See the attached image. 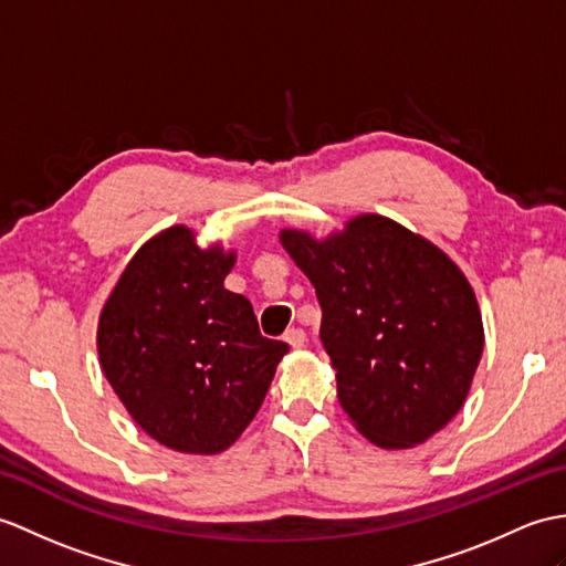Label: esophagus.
Listing matches in <instances>:
<instances>
[{"instance_id":"1","label":"esophagus","mask_w":566,"mask_h":566,"mask_svg":"<svg viewBox=\"0 0 566 566\" xmlns=\"http://www.w3.org/2000/svg\"><path fill=\"white\" fill-rule=\"evenodd\" d=\"M284 339L292 347H304L306 345V331H304V327H289V331L284 333Z\"/></svg>"}]
</instances>
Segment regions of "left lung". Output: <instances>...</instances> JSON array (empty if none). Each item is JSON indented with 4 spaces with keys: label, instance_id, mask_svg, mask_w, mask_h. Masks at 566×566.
I'll return each mask as SVG.
<instances>
[{
    "label": "left lung",
    "instance_id": "1",
    "mask_svg": "<svg viewBox=\"0 0 566 566\" xmlns=\"http://www.w3.org/2000/svg\"><path fill=\"white\" fill-rule=\"evenodd\" d=\"M280 239L315 286L337 398L364 437L407 449L449 424L484 347L478 298L451 258L378 214L325 241Z\"/></svg>",
    "mask_w": 566,
    "mask_h": 566
}]
</instances>
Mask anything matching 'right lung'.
I'll return each instance as SVG.
<instances>
[{"label":"right lung","instance_id":"1","mask_svg":"<svg viewBox=\"0 0 566 566\" xmlns=\"http://www.w3.org/2000/svg\"><path fill=\"white\" fill-rule=\"evenodd\" d=\"M233 260L170 227L129 260L101 313L105 378L135 422L180 453L229 449L289 352L260 335L251 301L223 289Z\"/></svg>","mask_w":566,"mask_h":566}]
</instances>
